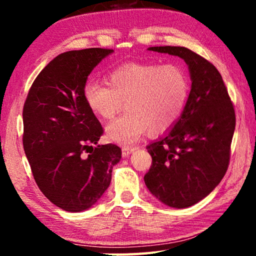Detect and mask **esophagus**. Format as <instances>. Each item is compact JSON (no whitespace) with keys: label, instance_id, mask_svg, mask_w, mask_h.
<instances>
[{"label":"esophagus","instance_id":"esophagus-1","mask_svg":"<svg viewBox=\"0 0 256 256\" xmlns=\"http://www.w3.org/2000/svg\"><path fill=\"white\" fill-rule=\"evenodd\" d=\"M134 149L136 148H132V146H124V148L122 149L123 157H128V156L133 152Z\"/></svg>","mask_w":256,"mask_h":256}]
</instances>
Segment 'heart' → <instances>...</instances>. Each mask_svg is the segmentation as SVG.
Instances as JSON below:
<instances>
[{
	"mask_svg": "<svg viewBox=\"0 0 256 256\" xmlns=\"http://www.w3.org/2000/svg\"><path fill=\"white\" fill-rule=\"evenodd\" d=\"M188 94V76L176 64L128 63L108 73V84L88 80L84 86L86 106L100 120H112L125 104L126 114L106 128L110 140L125 146L174 126Z\"/></svg>",
	"mask_w": 256,
	"mask_h": 256,
	"instance_id": "b5f03b06",
	"label": "heart"
}]
</instances>
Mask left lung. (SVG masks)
I'll return each mask as SVG.
<instances>
[{"mask_svg":"<svg viewBox=\"0 0 256 256\" xmlns=\"http://www.w3.org/2000/svg\"><path fill=\"white\" fill-rule=\"evenodd\" d=\"M149 50L183 58L192 86L180 118L166 136L146 146L152 158L146 188L168 206L196 204L214 190L227 172L235 131V110L214 64L186 47Z\"/></svg>","mask_w":256,"mask_h":256,"instance_id":"left-lung-1","label":"left lung"}]
</instances>
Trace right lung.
<instances>
[{"label":"right lung","instance_id":"add662e5","mask_svg":"<svg viewBox=\"0 0 256 256\" xmlns=\"http://www.w3.org/2000/svg\"><path fill=\"white\" fill-rule=\"evenodd\" d=\"M107 48L68 50L34 79L24 106V149L38 188L60 209L92 208L108 188L122 158L116 144H97L102 126L84 98L88 76Z\"/></svg>","mask_w":256,"mask_h":256}]
</instances>
